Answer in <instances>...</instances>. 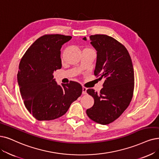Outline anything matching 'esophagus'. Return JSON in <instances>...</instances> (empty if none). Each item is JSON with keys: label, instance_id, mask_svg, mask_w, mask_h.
Here are the masks:
<instances>
[{"label": "esophagus", "instance_id": "34e87169", "mask_svg": "<svg viewBox=\"0 0 159 159\" xmlns=\"http://www.w3.org/2000/svg\"><path fill=\"white\" fill-rule=\"evenodd\" d=\"M87 89L85 87H83V89H82V93H83L84 94H87Z\"/></svg>", "mask_w": 159, "mask_h": 159}]
</instances>
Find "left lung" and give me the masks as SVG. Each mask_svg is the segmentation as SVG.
I'll list each match as a JSON object with an SVG mask.
<instances>
[{
    "mask_svg": "<svg viewBox=\"0 0 159 159\" xmlns=\"http://www.w3.org/2000/svg\"><path fill=\"white\" fill-rule=\"evenodd\" d=\"M89 38L97 54L94 74L104 82L100 93L93 89L87 90L94 102L86 113L94 122L107 125L121 115L130 102L134 87V68L127 49L116 39L105 34ZM83 40L86 41V37Z\"/></svg>",
    "mask_w": 159,
    "mask_h": 159,
    "instance_id": "left-lung-1",
    "label": "left lung"
}]
</instances>
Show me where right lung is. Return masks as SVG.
I'll return each instance as SVG.
<instances>
[{
	"label": "right lung",
	"mask_w": 159,
	"mask_h": 159,
	"mask_svg": "<svg viewBox=\"0 0 159 159\" xmlns=\"http://www.w3.org/2000/svg\"><path fill=\"white\" fill-rule=\"evenodd\" d=\"M70 36L48 34L38 39L20 62L17 83L24 104L39 120L59 118L82 93L78 82L58 85L53 73L62 67L61 49Z\"/></svg>",
	"instance_id": "right-lung-1"
}]
</instances>
